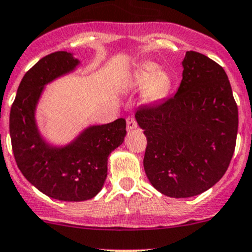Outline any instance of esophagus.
Here are the masks:
<instances>
[{"label": "esophagus", "mask_w": 252, "mask_h": 252, "mask_svg": "<svg viewBox=\"0 0 252 252\" xmlns=\"http://www.w3.org/2000/svg\"><path fill=\"white\" fill-rule=\"evenodd\" d=\"M126 123H127V129H128V131H131V129H133V128H136L137 126V121H136V119H134V116H128V118L126 119Z\"/></svg>", "instance_id": "obj_1"}]
</instances>
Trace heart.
<instances>
[{
	"label": "heart",
	"instance_id": "heart-1",
	"mask_svg": "<svg viewBox=\"0 0 252 252\" xmlns=\"http://www.w3.org/2000/svg\"><path fill=\"white\" fill-rule=\"evenodd\" d=\"M132 83L138 88L146 87L144 98L148 101H156L163 98L171 87V78L165 71H158L153 62H144L137 67L132 76Z\"/></svg>",
	"mask_w": 252,
	"mask_h": 252
}]
</instances>
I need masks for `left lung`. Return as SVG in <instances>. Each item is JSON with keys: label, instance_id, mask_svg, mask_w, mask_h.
<instances>
[{"label": "left lung", "instance_id": "1", "mask_svg": "<svg viewBox=\"0 0 252 252\" xmlns=\"http://www.w3.org/2000/svg\"><path fill=\"white\" fill-rule=\"evenodd\" d=\"M178 92L136 113L147 147L143 166L169 197L200 195L225 174L238 133V106L223 67L188 51Z\"/></svg>", "mask_w": 252, "mask_h": 252}]
</instances>
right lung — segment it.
<instances>
[{"mask_svg": "<svg viewBox=\"0 0 252 252\" xmlns=\"http://www.w3.org/2000/svg\"><path fill=\"white\" fill-rule=\"evenodd\" d=\"M78 60L56 51L39 60L22 79L9 114V134L14 159L27 180L49 197L86 201L103 188L108 157L123 144L126 120L87 128L71 144L55 148L41 138L34 111L45 84L74 69Z\"/></svg>", "mask_w": 252, "mask_h": 252, "instance_id": "1", "label": "right lung"}]
</instances>
